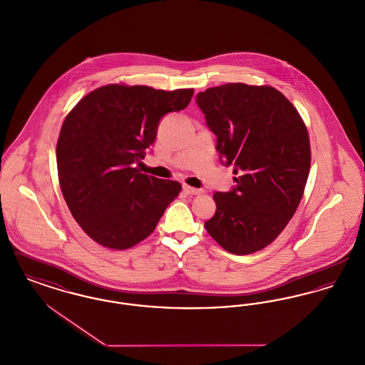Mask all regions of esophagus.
<instances>
[{
	"label": "esophagus",
	"instance_id": "obj_1",
	"mask_svg": "<svg viewBox=\"0 0 365 365\" xmlns=\"http://www.w3.org/2000/svg\"><path fill=\"white\" fill-rule=\"evenodd\" d=\"M183 191H185L186 194H192V195H197V194L204 192V190H201V189H195V187H191V186H187V185L183 186Z\"/></svg>",
	"mask_w": 365,
	"mask_h": 365
}]
</instances>
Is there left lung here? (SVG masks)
<instances>
[{
    "label": "left lung",
    "mask_w": 365,
    "mask_h": 365,
    "mask_svg": "<svg viewBox=\"0 0 365 365\" xmlns=\"http://www.w3.org/2000/svg\"><path fill=\"white\" fill-rule=\"evenodd\" d=\"M195 101L237 175L234 190L213 195L205 228L227 252L252 255L278 238L301 202L311 168L307 125L275 87L226 83Z\"/></svg>",
    "instance_id": "left-lung-1"
}]
</instances>
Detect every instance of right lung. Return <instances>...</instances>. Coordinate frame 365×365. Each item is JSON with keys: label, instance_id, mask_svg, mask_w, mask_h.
I'll use <instances>...</instances> for the list:
<instances>
[{"label": "right lung", "instance_id": "obj_1", "mask_svg": "<svg viewBox=\"0 0 365 365\" xmlns=\"http://www.w3.org/2000/svg\"><path fill=\"white\" fill-rule=\"evenodd\" d=\"M192 94V88L113 83L71 109L56 146L58 182L73 219L93 241L115 250L135 246L179 195V182L140 174L135 163L155 142L160 119L185 109Z\"/></svg>", "mask_w": 365, "mask_h": 365}]
</instances>
